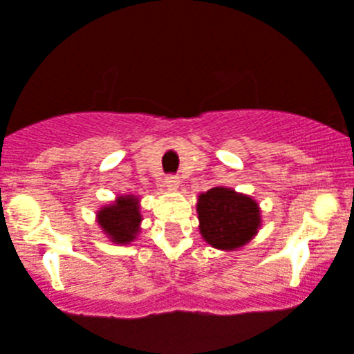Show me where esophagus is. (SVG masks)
I'll use <instances>...</instances> for the list:
<instances>
[{"label":"esophagus","instance_id":"esophagus-1","mask_svg":"<svg viewBox=\"0 0 354 354\" xmlns=\"http://www.w3.org/2000/svg\"><path fill=\"white\" fill-rule=\"evenodd\" d=\"M163 186L167 187L168 191H175L177 187H179V179H177L175 175H168L167 179L163 180Z\"/></svg>","mask_w":354,"mask_h":354}]
</instances>
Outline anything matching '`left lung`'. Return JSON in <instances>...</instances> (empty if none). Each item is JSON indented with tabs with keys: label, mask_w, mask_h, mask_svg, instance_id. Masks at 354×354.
I'll list each match as a JSON object with an SVG mask.
<instances>
[{
	"label": "left lung",
	"mask_w": 354,
	"mask_h": 354,
	"mask_svg": "<svg viewBox=\"0 0 354 354\" xmlns=\"http://www.w3.org/2000/svg\"><path fill=\"white\" fill-rule=\"evenodd\" d=\"M200 234L210 247L231 252L254 240L262 225L261 207L252 196L215 186L198 196Z\"/></svg>",
	"instance_id": "left-lung-1"
}]
</instances>
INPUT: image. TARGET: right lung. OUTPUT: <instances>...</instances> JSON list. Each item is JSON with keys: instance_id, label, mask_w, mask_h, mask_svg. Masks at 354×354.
Listing matches in <instances>:
<instances>
[{"instance_id": "right-lung-1", "label": "right lung", "mask_w": 354, "mask_h": 354, "mask_svg": "<svg viewBox=\"0 0 354 354\" xmlns=\"http://www.w3.org/2000/svg\"><path fill=\"white\" fill-rule=\"evenodd\" d=\"M95 218L111 243L130 245L140 233V198L136 194H120L113 203L100 207Z\"/></svg>"}]
</instances>
